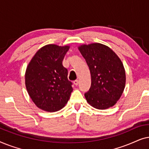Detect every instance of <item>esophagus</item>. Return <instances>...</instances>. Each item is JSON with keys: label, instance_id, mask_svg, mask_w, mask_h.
I'll use <instances>...</instances> for the list:
<instances>
[{"label": "esophagus", "instance_id": "obj_1", "mask_svg": "<svg viewBox=\"0 0 149 149\" xmlns=\"http://www.w3.org/2000/svg\"><path fill=\"white\" fill-rule=\"evenodd\" d=\"M73 83H74V84L76 85V86H77V85H79V81L78 80H75V81H73Z\"/></svg>", "mask_w": 149, "mask_h": 149}]
</instances>
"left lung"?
<instances>
[{"label":"left lung","mask_w":149,"mask_h":149,"mask_svg":"<svg viewBox=\"0 0 149 149\" xmlns=\"http://www.w3.org/2000/svg\"><path fill=\"white\" fill-rule=\"evenodd\" d=\"M91 73V84L85 93L89 104L105 110L113 107L125 86V70L117 54L105 45L94 42L78 47Z\"/></svg>","instance_id":"obj_1"}]
</instances>
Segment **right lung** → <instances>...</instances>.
Masks as SVG:
<instances>
[{"mask_svg": "<svg viewBox=\"0 0 149 149\" xmlns=\"http://www.w3.org/2000/svg\"><path fill=\"white\" fill-rule=\"evenodd\" d=\"M69 49V45H45L34 54L26 68L25 84L28 95L42 111H60L70 99L72 83L68 79V70L62 65Z\"/></svg>", "mask_w": 149, "mask_h": 149, "instance_id": "1", "label": "right lung"}]
</instances>
